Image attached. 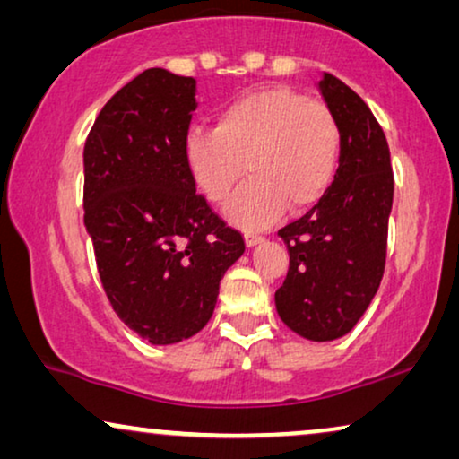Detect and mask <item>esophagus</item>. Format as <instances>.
<instances>
[{
  "mask_svg": "<svg viewBox=\"0 0 459 459\" xmlns=\"http://www.w3.org/2000/svg\"><path fill=\"white\" fill-rule=\"evenodd\" d=\"M244 240H247V247H256V244H261L263 242V236H259V234H244Z\"/></svg>",
  "mask_w": 459,
  "mask_h": 459,
  "instance_id": "obj_1",
  "label": "esophagus"
}]
</instances>
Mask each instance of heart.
I'll return each instance as SVG.
<instances>
[{
  "label": "heart",
  "mask_w": 459,
  "mask_h": 459,
  "mask_svg": "<svg viewBox=\"0 0 459 459\" xmlns=\"http://www.w3.org/2000/svg\"><path fill=\"white\" fill-rule=\"evenodd\" d=\"M342 129L324 102L292 87H261L223 106L217 127L192 129L184 140L187 173L200 194L223 204L242 179H250L228 206L230 221L263 228L284 215L309 211L334 184Z\"/></svg>",
  "instance_id": "heart-1"
}]
</instances>
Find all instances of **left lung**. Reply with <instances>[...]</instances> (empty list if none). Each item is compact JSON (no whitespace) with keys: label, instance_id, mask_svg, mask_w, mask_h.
<instances>
[{"label":"left lung","instance_id":"8db88e82","mask_svg":"<svg viewBox=\"0 0 459 459\" xmlns=\"http://www.w3.org/2000/svg\"><path fill=\"white\" fill-rule=\"evenodd\" d=\"M319 91L341 123V165L322 203L278 231L290 267L275 307L292 332L324 342L353 330L378 292L394 179L385 131L368 104L330 73Z\"/></svg>","mask_w":459,"mask_h":459}]
</instances>
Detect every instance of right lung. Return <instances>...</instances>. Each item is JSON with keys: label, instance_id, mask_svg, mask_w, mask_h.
I'll use <instances>...</instances> for the list:
<instances>
[{"label": "right lung", "instance_id": "add662e5", "mask_svg": "<svg viewBox=\"0 0 459 459\" xmlns=\"http://www.w3.org/2000/svg\"><path fill=\"white\" fill-rule=\"evenodd\" d=\"M196 81L148 68L112 96L83 150L85 228L112 309L152 344L209 324L244 238L187 173Z\"/></svg>", "mask_w": 459, "mask_h": 459}]
</instances>
